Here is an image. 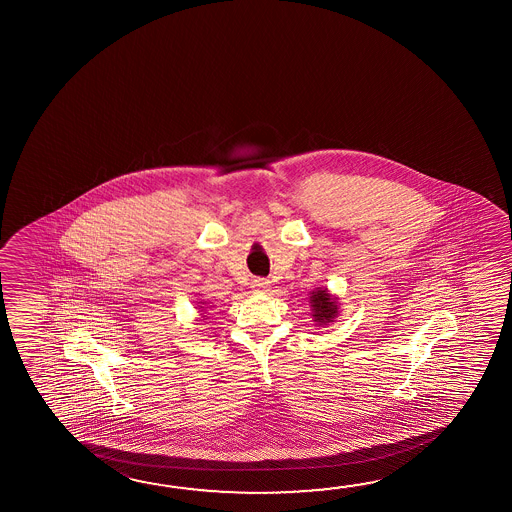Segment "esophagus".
Masks as SVG:
<instances>
[{
  "mask_svg": "<svg viewBox=\"0 0 512 512\" xmlns=\"http://www.w3.org/2000/svg\"><path fill=\"white\" fill-rule=\"evenodd\" d=\"M252 287L255 289V291L264 293V291H268L269 280H266V278H253Z\"/></svg>",
  "mask_w": 512,
  "mask_h": 512,
  "instance_id": "obj_1",
  "label": "esophagus"
}]
</instances>
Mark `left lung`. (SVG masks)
<instances>
[{
  "label": "left lung",
  "instance_id": "8db88e82",
  "mask_svg": "<svg viewBox=\"0 0 512 512\" xmlns=\"http://www.w3.org/2000/svg\"><path fill=\"white\" fill-rule=\"evenodd\" d=\"M310 303H312V310H314V321H319V325L323 323H330L332 319L336 318L337 305L336 302H332L330 294L325 291H316L310 296Z\"/></svg>",
  "mask_w": 512,
  "mask_h": 512
}]
</instances>
